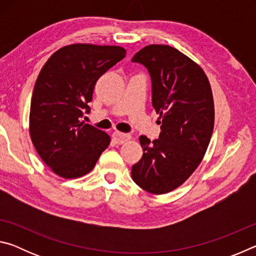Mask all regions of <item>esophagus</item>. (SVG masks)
Here are the masks:
<instances>
[{"instance_id":"obj_1","label":"esophagus","mask_w":256,"mask_h":256,"mask_svg":"<svg viewBox=\"0 0 256 256\" xmlns=\"http://www.w3.org/2000/svg\"><path fill=\"white\" fill-rule=\"evenodd\" d=\"M112 140L115 141V144H124V142H126L128 140L131 138V136H130V134L122 133L118 131H115L114 133H112Z\"/></svg>"}]
</instances>
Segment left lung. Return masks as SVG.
Returning a JSON list of instances; mask_svg holds the SVG:
<instances>
[{"label":"left lung","mask_w":256,"mask_h":256,"mask_svg":"<svg viewBox=\"0 0 256 256\" xmlns=\"http://www.w3.org/2000/svg\"><path fill=\"white\" fill-rule=\"evenodd\" d=\"M152 80V106L162 132L141 136L144 154L132 178L142 190L166 194L184 183L201 164L214 125L209 79L198 63L168 45H148L133 56Z\"/></svg>","instance_id":"8db88e82"}]
</instances>
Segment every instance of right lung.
Returning a JSON list of instances; mask_svg holds the SVG:
<instances>
[{"label":"right lung","instance_id":"1","mask_svg":"<svg viewBox=\"0 0 256 256\" xmlns=\"http://www.w3.org/2000/svg\"><path fill=\"white\" fill-rule=\"evenodd\" d=\"M125 54L120 46L72 44L56 50L40 70L30 105L29 133L42 162L60 177L88 174L110 146L106 132L81 118L89 112L97 80Z\"/></svg>","mask_w":256,"mask_h":256}]
</instances>
